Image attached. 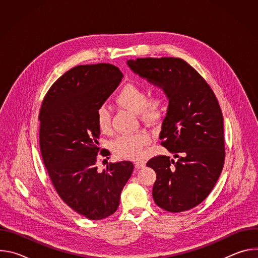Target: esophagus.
<instances>
[{
    "label": "esophagus",
    "instance_id": "1",
    "mask_svg": "<svg viewBox=\"0 0 258 258\" xmlns=\"http://www.w3.org/2000/svg\"><path fill=\"white\" fill-rule=\"evenodd\" d=\"M135 164H136V168H137V169H140V168L144 167V165H145L143 162H136Z\"/></svg>",
    "mask_w": 258,
    "mask_h": 258
}]
</instances>
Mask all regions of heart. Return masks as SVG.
<instances>
[{"label":"heart","instance_id":"heart-1","mask_svg":"<svg viewBox=\"0 0 258 258\" xmlns=\"http://www.w3.org/2000/svg\"><path fill=\"white\" fill-rule=\"evenodd\" d=\"M146 89L138 84L125 85L117 94L115 101L117 104L139 113L141 117L148 121H156L164 108L165 96L163 93H156L147 99ZM96 122L99 130L106 133L111 126V115L107 106L101 105L96 111ZM151 137L148 133L139 132L132 135L120 136L112 143L114 153L121 158L138 159L143 155L144 147L148 145Z\"/></svg>","mask_w":258,"mask_h":258}]
</instances>
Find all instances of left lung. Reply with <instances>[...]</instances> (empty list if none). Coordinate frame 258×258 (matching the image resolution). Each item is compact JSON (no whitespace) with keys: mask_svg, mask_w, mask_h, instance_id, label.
<instances>
[{"mask_svg":"<svg viewBox=\"0 0 258 258\" xmlns=\"http://www.w3.org/2000/svg\"><path fill=\"white\" fill-rule=\"evenodd\" d=\"M127 65L161 88L168 99L159 139L177 161L160 155L147 162L156 172L154 201L169 212L192 209L209 195L225 163L218 101L205 80L182 59L138 58Z\"/></svg>","mask_w":258,"mask_h":258,"instance_id":"left-lung-1","label":"left lung"}]
</instances>
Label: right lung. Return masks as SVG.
<instances>
[{"mask_svg":"<svg viewBox=\"0 0 258 258\" xmlns=\"http://www.w3.org/2000/svg\"><path fill=\"white\" fill-rule=\"evenodd\" d=\"M122 78L109 63L73 67L50 88L39 115L41 153L55 190L70 208L92 220L117 210L134 170L131 161L109 163L103 171L96 166V111Z\"/></svg>","mask_w":258,"mask_h":258,"instance_id":"add662e5","label":"right lung"}]
</instances>
